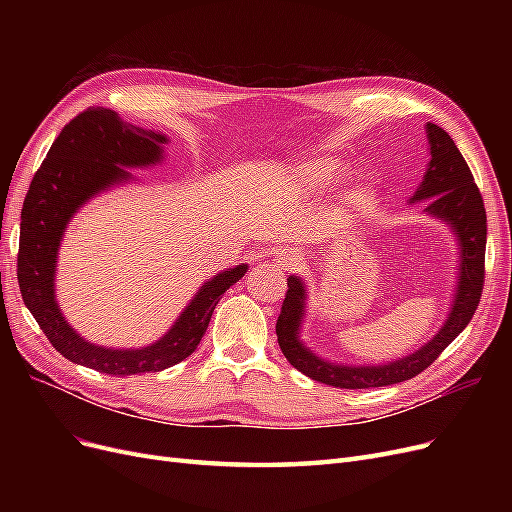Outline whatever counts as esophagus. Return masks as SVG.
<instances>
[{"mask_svg": "<svg viewBox=\"0 0 512 512\" xmlns=\"http://www.w3.org/2000/svg\"><path fill=\"white\" fill-rule=\"evenodd\" d=\"M294 258H297V256H294V254L288 252V250H282V252L275 254V262H277V265H280V267H290V265H294Z\"/></svg>", "mask_w": 512, "mask_h": 512, "instance_id": "obj_1", "label": "esophagus"}]
</instances>
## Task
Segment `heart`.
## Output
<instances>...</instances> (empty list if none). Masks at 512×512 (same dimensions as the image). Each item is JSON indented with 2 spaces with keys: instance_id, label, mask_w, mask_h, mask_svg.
<instances>
[{
  "instance_id": "heart-1",
  "label": "heart",
  "mask_w": 512,
  "mask_h": 512,
  "mask_svg": "<svg viewBox=\"0 0 512 512\" xmlns=\"http://www.w3.org/2000/svg\"><path fill=\"white\" fill-rule=\"evenodd\" d=\"M307 177L314 185H324V183H331L339 177V166L331 164V162H320L314 164L312 168L307 170Z\"/></svg>"
}]
</instances>
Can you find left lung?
Returning <instances> with one entry per match:
<instances>
[{
	"label": "left lung",
	"instance_id": "obj_1",
	"mask_svg": "<svg viewBox=\"0 0 512 512\" xmlns=\"http://www.w3.org/2000/svg\"><path fill=\"white\" fill-rule=\"evenodd\" d=\"M431 162L425 181L418 188L414 200L431 198L427 211L444 218L457 232L461 243V280L453 312L440 333L404 359L376 367H342L324 363L299 342V327L303 314L305 290L301 280L288 277L286 299L277 316L275 333L288 363L301 374L316 382L335 386V389H374L410 380L425 371L444 348L468 327L476 307L483 297L485 286V245H487V213L474 175L457 149L455 141L436 123H427Z\"/></svg>",
	"mask_w": 512,
	"mask_h": 512
}]
</instances>
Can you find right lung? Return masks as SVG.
<instances>
[{
  "instance_id": "right-lung-1",
  "label": "right lung",
  "mask_w": 512,
  "mask_h": 512,
  "mask_svg": "<svg viewBox=\"0 0 512 512\" xmlns=\"http://www.w3.org/2000/svg\"><path fill=\"white\" fill-rule=\"evenodd\" d=\"M162 143H166L162 134L136 128L108 108L89 106L59 132L23 200L17 256L23 303L57 352L100 374H149L188 359L203 339L215 305L247 271L245 265H239L215 275L198 290L175 327L158 344L143 350H108L89 344L61 316L55 303L53 277L57 247L66 224L89 196L115 181L128 179L121 166L158 162Z\"/></svg>"
}]
</instances>
